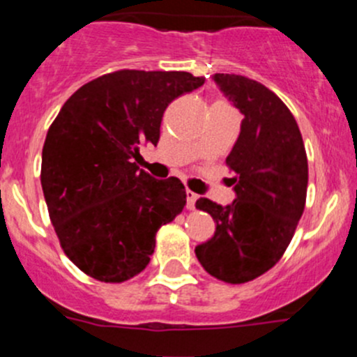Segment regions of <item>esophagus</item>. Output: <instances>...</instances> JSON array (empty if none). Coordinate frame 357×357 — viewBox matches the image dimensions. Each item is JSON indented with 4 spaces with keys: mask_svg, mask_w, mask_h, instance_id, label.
<instances>
[{
    "mask_svg": "<svg viewBox=\"0 0 357 357\" xmlns=\"http://www.w3.org/2000/svg\"><path fill=\"white\" fill-rule=\"evenodd\" d=\"M197 199H199V195H197V193H193L192 190H186V207L188 208L195 207Z\"/></svg>",
    "mask_w": 357,
    "mask_h": 357,
    "instance_id": "obj_1",
    "label": "esophagus"
}]
</instances>
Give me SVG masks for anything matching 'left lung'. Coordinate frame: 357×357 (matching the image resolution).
I'll list each match as a JSON object with an SVG mask.
<instances>
[{
  "mask_svg": "<svg viewBox=\"0 0 357 357\" xmlns=\"http://www.w3.org/2000/svg\"><path fill=\"white\" fill-rule=\"evenodd\" d=\"M212 79L243 119L226 157L235 171V200H197V208L212 215L215 231L195 254L214 278L245 283L271 269L289 247L304 212L307 157L294 115L275 93L243 75Z\"/></svg>",
  "mask_w": 357,
  "mask_h": 357,
  "instance_id": "8db88e82",
  "label": "left lung"
}]
</instances>
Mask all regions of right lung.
Masks as SVG:
<instances>
[{"instance_id":"right-lung-1","label":"right lung","mask_w":357,"mask_h":357,"mask_svg":"<svg viewBox=\"0 0 357 357\" xmlns=\"http://www.w3.org/2000/svg\"><path fill=\"white\" fill-rule=\"evenodd\" d=\"M179 70H119L81 86L50 126L41 186L67 257L105 283L142 273L155 235L186 204L178 178L139 169V145H157L169 103L204 84Z\"/></svg>"}]
</instances>
